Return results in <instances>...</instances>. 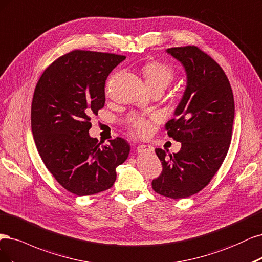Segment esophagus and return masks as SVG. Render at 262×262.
Returning <instances> with one entry per match:
<instances>
[{"label":"esophagus","instance_id":"esophagus-1","mask_svg":"<svg viewBox=\"0 0 262 262\" xmlns=\"http://www.w3.org/2000/svg\"><path fill=\"white\" fill-rule=\"evenodd\" d=\"M137 151L139 154H147V152H154V147L149 145H140L137 147Z\"/></svg>","mask_w":262,"mask_h":262}]
</instances>
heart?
<instances>
[{"instance_id":"1","label":"heart","mask_w":262,"mask_h":262,"mask_svg":"<svg viewBox=\"0 0 262 262\" xmlns=\"http://www.w3.org/2000/svg\"><path fill=\"white\" fill-rule=\"evenodd\" d=\"M142 75L148 88L151 91L164 90L171 85L175 78L173 67L162 62H150L142 67ZM157 114L145 115L140 113H130L124 121L130 133L140 137H145L150 133L152 123L158 121Z\"/></svg>"}]
</instances>
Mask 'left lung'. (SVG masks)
<instances>
[{
  "label": "left lung",
  "instance_id": "obj_1",
  "mask_svg": "<svg viewBox=\"0 0 262 262\" xmlns=\"http://www.w3.org/2000/svg\"><path fill=\"white\" fill-rule=\"evenodd\" d=\"M187 75V85L167 135L182 142L177 154H156L162 173L152 181L160 195L182 199L204 189L219 171L230 148L235 114L233 91L224 71L195 46L167 49Z\"/></svg>",
  "mask_w": 262,
  "mask_h": 262
}]
</instances>
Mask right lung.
Returning <instances> with one entry per match:
<instances>
[{"instance_id":"1","label":"right lung","mask_w":262,"mask_h":262,"mask_svg":"<svg viewBox=\"0 0 262 262\" xmlns=\"http://www.w3.org/2000/svg\"><path fill=\"white\" fill-rule=\"evenodd\" d=\"M125 60L113 53L74 50L41 75L31 103L38 152L57 183L77 196L106 190L129 155L121 137L108 145L89 136L91 116L104 106L108 74Z\"/></svg>"}]
</instances>
